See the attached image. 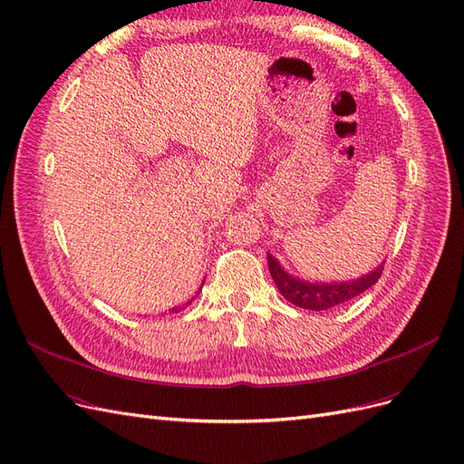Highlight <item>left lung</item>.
Returning a JSON list of instances; mask_svg holds the SVG:
<instances>
[{
  "instance_id": "8db88e82",
  "label": "left lung",
  "mask_w": 464,
  "mask_h": 464,
  "mask_svg": "<svg viewBox=\"0 0 464 464\" xmlns=\"http://www.w3.org/2000/svg\"><path fill=\"white\" fill-rule=\"evenodd\" d=\"M266 261H269V271L278 292L283 294L290 304L312 312L331 310L334 305H341L348 300L356 298L363 290L372 288L383 271L382 263L377 265L373 271L353 280H334V283H321V280H315V283H312V280H304L296 275L288 273L273 254H266Z\"/></svg>"
}]
</instances>
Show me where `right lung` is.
I'll list each match as a JSON object with an SVG mask.
<instances>
[{
    "label": "right lung",
    "instance_id": "add662e5",
    "mask_svg": "<svg viewBox=\"0 0 464 464\" xmlns=\"http://www.w3.org/2000/svg\"><path fill=\"white\" fill-rule=\"evenodd\" d=\"M201 286H203V285H201ZM199 292H201V288L198 290V294H195V296H199ZM195 296H193V298H191L189 302H186V305H184V307H188V305H189V304H191V302L195 300ZM184 307H172V310H170V314H178L179 310H184Z\"/></svg>",
    "mask_w": 464,
    "mask_h": 464
}]
</instances>
